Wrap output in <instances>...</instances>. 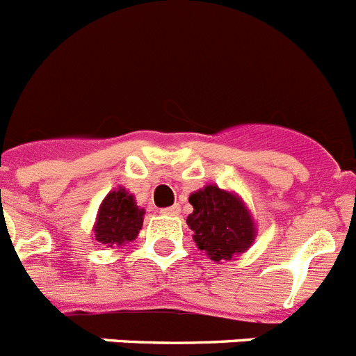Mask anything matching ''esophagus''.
<instances>
[{"label":"esophagus","instance_id":"1","mask_svg":"<svg viewBox=\"0 0 356 356\" xmlns=\"http://www.w3.org/2000/svg\"><path fill=\"white\" fill-rule=\"evenodd\" d=\"M180 211H181L180 205H172V207L163 209L162 214H167V216H178V214H180Z\"/></svg>","mask_w":356,"mask_h":356}]
</instances>
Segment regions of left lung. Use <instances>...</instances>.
Here are the masks:
<instances>
[{
    "label": "left lung",
    "instance_id": "obj_1",
    "mask_svg": "<svg viewBox=\"0 0 356 356\" xmlns=\"http://www.w3.org/2000/svg\"><path fill=\"white\" fill-rule=\"evenodd\" d=\"M189 203L193 212L187 225L194 232L193 239L212 261L236 259L254 245L256 221L238 193L209 184L191 194Z\"/></svg>",
    "mask_w": 356,
    "mask_h": 356
}]
</instances>
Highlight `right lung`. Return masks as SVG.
<instances>
[{"label":"right lung","mask_w":356,"mask_h":356,"mask_svg":"<svg viewBox=\"0 0 356 356\" xmlns=\"http://www.w3.org/2000/svg\"><path fill=\"white\" fill-rule=\"evenodd\" d=\"M145 211L136 205L133 196L126 187H117L109 191L99 205L95 225H93V239L108 248L122 247L126 243L136 239L144 223Z\"/></svg>","instance_id":"1"}]
</instances>
